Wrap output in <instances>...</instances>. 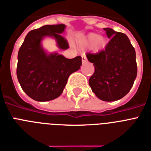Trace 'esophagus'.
I'll use <instances>...</instances> for the list:
<instances>
[{"mask_svg":"<svg viewBox=\"0 0 151 151\" xmlns=\"http://www.w3.org/2000/svg\"><path fill=\"white\" fill-rule=\"evenodd\" d=\"M81 58H82V63H86V62H87V57H86V56H85V54L82 55Z\"/></svg>","mask_w":151,"mask_h":151,"instance_id":"esophagus-1","label":"esophagus"}]
</instances>
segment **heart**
<instances>
[{"label":"heart","instance_id":"heart-1","mask_svg":"<svg viewBox=\"0 0 151 151\" xmlns=\"http://www.w3.org/2000/svg\"><path fill=\"white\" fill-rule=\"evenodd\" d=\"M80 44L82 46H89L94 44V48L96 51L104 48L107 45V39L104 36H99L96 33H90L86 37L80 40Z\"/></svg>","mask_w":151,"mask_h":151}]
</instances>
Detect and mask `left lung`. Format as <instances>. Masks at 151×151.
Here are the masks:
<instances>
[{"label":"left lung","instance_id":"obj_1","mask_svg":"<svg viewBox=\"0 0 151 151\" xmlns=\"http://www.w3.org/2000/svg\"><path fill=\"white\" fill-rule=\"evenodd\" d=\"M110 41L105 50L86 55L95 67L89 85L99 99L117 101L127 95L137 78L136 52L124 33L104 29Z\"/></svg>","mask_w":151,"mask_h":151}]
</instances>
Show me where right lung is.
Returning <instances> with one entry per match:
<instances>
[{
    "label": "right lung",
    "instance_id": "right-lung-1",
    "mask_svg": "<svg viewBox=\"0 0 151 151\" xmlns=\"http://www.w3.org/2000/svg\"><path fill=\"white\" fill-rule=\"evenodd\" d=\"M66 25L47 24L29 32L19 49L17 78L22 90L38 101L53 100L62 94L69 76L81 66V56L67 59L52 52L48 54L42 46L45 37L55 39L60 50L69 48L68 42L60 35Z\"/></svg>",
    "mask_w": 151,
    "mask_h": 151
}]
</instances>
